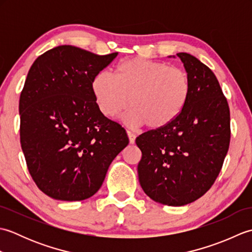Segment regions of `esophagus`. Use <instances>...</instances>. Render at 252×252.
Returning <instances> with one entry per match:
<instances>
[{
    "label": "esophagus",
    "instance_id": "esophagus-1",
    "mask_svg": "<svg viewBox=\"0 0 252 252\" xmlns=\"http://www.w3.org/2000/svg\"><path fill=\"white\" fill-rule=\"evenodd\" d=\"M127 133V136H129V141L131 144H134L135 143V138H136V135L134 134V133L131 132V131H126Z\"/></svg>",
    "mask_w": 252,
    "mask_h": 252
}]
</instances>
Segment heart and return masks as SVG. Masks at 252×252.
I'll use <instances>...</instances> for the list:
<instances>
[{
    "mask_svg": "<svg viewBox=\"0 0 252 252\" xmlns=\"http://www.w3.org/2000/svg\"><path fill=\"white\" fill-rule=\"evenodd\" d=\"M91 89L104 116L115 118L131 105L123 117L126 125L161 130L183 112L190 95V80L182 68L133 57L118 63L114 76L107 71L96 73Z\"/></svg>",
    "mask_w": 252,
    "mask_h": 252,
    "instance_id": "obj_1",
    "label": "heart"
}]
</instances>
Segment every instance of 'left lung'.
I'll list each match as a JSON object with an SVG mask.
<instances>
[{
	"mask_svg": "<svg viewBox=\"0 0 252 252\" xmlns=\"http://www.w3.org/2000/svg\"><path fill=\"white\" fill-rule=\"evenodd\" d=\"M176 56L190 80L186 107L171 125L143 133L135 143L142 152L137 173L143 190L156 202L181 207L205 195L215 183L231 129L227 100L215 73L195 56Z\"/></svg>",
	"mask_w": 252,
	"mask_h": 252,
	"instance_id": "1",
	"label": "left lung"
}]
</instances>
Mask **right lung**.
<instances>
[{
  "instance_id": "1",
  "label": "right lung",
  "mask_w": 252,
  "mask_h": 252,
  "mask_svg": "<svg viewBox=\"0 0 252 252\" xmlns=\"http://www.w3.org/2000/svg\"><path fill=\"white\" fill-rule=\"evenodd\" d=\"M117 55L60 45L37 57L28 72L19 99L20 144L36 186L54 199L93 196L129 144L126 130L101 114L91 89Z\"/></svg>"
}]
</instances>
